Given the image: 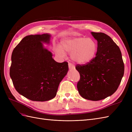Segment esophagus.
<instances>
[{"mask_svg":"<svg viewBox=\"0 0 132 132\" xmlns=\"http://www.w3.org/2000/svg\"><path fill=\"white\" fill-rule=\"evenodd\" d=\"M68 66H69V68L70 69H74V68H75L74 65L73 64H71V63H69Z\"/></svg>","mask_w":132,"mask_h":132,"instance_id":"34e87169","label":"esophagus"}]
</instances>
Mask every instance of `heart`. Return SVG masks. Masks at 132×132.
Returning <instances> with one entry per match:
<instances>
[{"label": "heart", "instance_id": "b5f03b06", "mask_svg": "<svg viewBox=\"0 0 132 132\" xmlns=\"http://www.w3.org/2000/svg\"><path fill=\"white\" fill-rule=\"evenodd\" d=\"M97 45L91 38L75 37L64 39L59 45L54 47V51L61 57L65 56V52L71 53L73 61L84 64L91 61L95 56Z\"/></svg>", "mask_w": 132, "mask_h": 132}]
</instances>
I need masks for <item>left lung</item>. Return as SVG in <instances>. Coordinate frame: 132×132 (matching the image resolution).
Returning <instances> with one entry per match:
<instances>
[{
	"instance_id": "obj_1",
	"label": "left lung",
	"mask_w": 132,
	"mask_h": 132,
	"mask_svg": "<svg viewBox=\"0 0 132 132\" xmlns=\"http://www.w3.org/2000/svg\"><path fill=\"white\" fill-rule=\"evenodd\" d=\"M91 34L97 41V53L87 64L76 66L80 75L77 88L84 98L98 101L117 90L125 66L120 49L110 36L102 32Z\"/></svg>"
}]
</instances>
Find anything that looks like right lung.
I'll return each instance as SVG.
<instances>
[{"label": "right lung", "instance_id": "right-lung-1", "mask_svg": "<svg viewBox=\"0 0 132 132\" xmlns=\"http://www.w3.org/2000/svg\"><path fill=\"white\" fill-rule=\"evenodd\" d=\"M49 34L27 36L14 49L10 76L15 88L25 97L46 101L57 94L60 82L68 71L66 62L58 63L44 47L50 44Z\"/></svg>", "mask_w": 132, "mask_h": 132}]
</instances>
